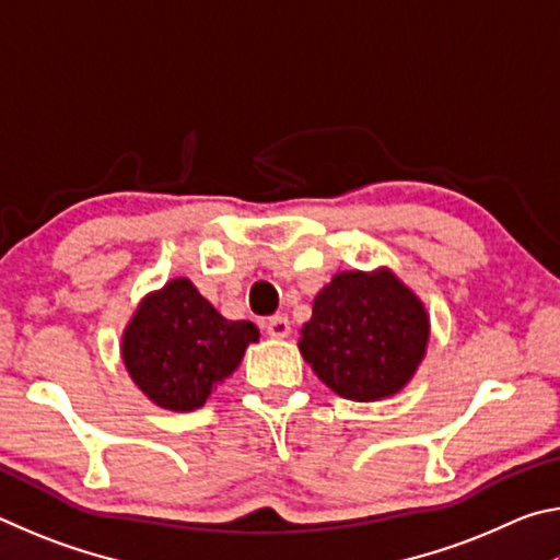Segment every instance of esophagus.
<instances>
[{"instance_id": "esophagus-1", "label": "esophagus", "mask_w": 560, "mask_h": 560, "mask_svg": "<svg viewBox=\"0 0 560 560\" xmlns=\"http://www.w3.org/2000/svg\"><path fill=\"white\" fill-rule=\"evenodd\" d=\"M264 330H267L271 338H287L291 334V324L287 316H271L267 318V324H264Z\"/></svg>"}]
</instances>
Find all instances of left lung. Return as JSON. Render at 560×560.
Wrapping results in <instances>:
<instances>
[{
	"label": "left lung",
	"mask_w": 560,
	"mask_h": 560,
	"mask_svg": "<svg viewBox=\"0 0 560 560\" xmlns=\"http://www.w3.org/2000/svg\"><path fill=\"white\" fill-rule=\"evenodd\" d=\"M299 348L330 390L368 402L395 395L428 348L422 303L393 273L343 271L318 293Z\"/></svg>",
	"instance_id": "left-lung-1"
}]
</instances>
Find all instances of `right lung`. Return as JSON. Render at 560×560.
<instances>
[{
	"mask_svg": "<svg viewBox=\"0 0 560 560\" xmlns=\"http://www.w3.org/2000/svg\"><path fill=\"white\" fill-rule=\"evenodd\" d=\"M259 330L226 320L192 281L175 279L140 303L122 336L136 385L165 410H197L230 377Z\"/></svg>",
	"mask_w": 560,
	"mask_h": 560,
	"instance_id": "add662e5",
	"label": "right lung"
}]
</instances>
